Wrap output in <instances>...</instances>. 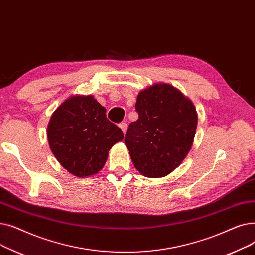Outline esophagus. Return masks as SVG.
I'll use <instances>...</instances> for the list:
<instances>
[{
    "mask_svg": "<svg viewBox=\"0 0 255 255\" xmlns=\"http://www.w3.org/2000/svg\"><path fill=\"white\" fill-rule=\"evenodd\" d=\"M119 127L121 128V130L123 131V133H126V131H127V124H126V122H121L119 124Z\"/></svg>",
    "mask_w": 255,
    "mask_h": 255,
    "instance_id": "obj_1",
    "label": "esophagus"
}]
</instances>
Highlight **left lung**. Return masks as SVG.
<instances>
[{"label":"left lung","mask_w":255,"mask_h":255,"mask_svg":"<svg viewBox=\"0 0 255 255\" xmlns=\"http://www.w3.org/2000/svg\"><path fill=\"white\" fill-rule=\"evenodd\" d=\"M138 119L129 124L125 144L143 176L161 178L176 169L191 149L197 125L193 103L173 87L156 84L141 91Z\"/></svg>","instance_id":"obj_1"}]
</instances>
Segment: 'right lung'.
I'll use <instances>...</instances> for the list:
<instances>
[{
	"mask_svg": "<svg viewBox=\"0 0 255 255\" xmlns=\"http://www.w3.org/2000/svg\"><path fill=\"white\" fill-rule=\"evenodd\" d=\"M50 150L63 167L76 177L98 172L109 151L124 134L106 118L93 96H73L52 114L47 127Z\"/></svg>",
	"mask_w": 255,
	"mask_h": 255,
	"instance_id": "add662e5",
	"label": "right lung"
}]
</instances>
